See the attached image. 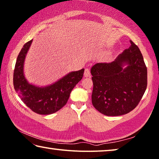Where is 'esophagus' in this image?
Here are the masks:
<instances>
[{"mask_svg": "<svg viewBox=\"0 0 159 159\" xmlns=\"http://www.w3.org/2000/svg\"><path fill=\"white\" fill-rule=\"evenodd\" d=\"M91 75V71L89 68H86L84 71V76L85 77H89Z\"/></svg>", "mask_w": 159, "mask_h": 159, "instance_id": "esophagus-1", "label": "esophagus"}]
</instances>
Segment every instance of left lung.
Wrapping results in <instances>:
<instances>
[{"instance_id":"1","label":"left lung","mask_w":159,"mask_h":159,"mask_svg":"<svg viewBox=\"0 0 159 159\" xmlns=\"http://www.w3.org/2000/svg\"><path fill=\"white\" fill-rule=\"evenodd\" d=\"M130 43L114 61L99 62L91 69L92 104L104 115L129 113L138 106L146 91L147 68L138 47L132 41Z\"/></svg>"}]
</instances>
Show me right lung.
Returning <instances> with one entry per match:
<instances>
[{"label":"right lung","mask_w":159,"mask_h":159,"mask_svg":"<svg viewBox=\"0 0 159 159\" xmlns=\"http://www.w3.org/2000/svg\"><path fill=\"white\" fill-rule=\"evenodd\" d=\"M32 39L24 44L18 55L13 71V86L21 101L39 115L56 112L66 104L71 91L82 79L84 69L70 72L54 84L39 87L29 84L24 75V62Z\"/></svg>","instance_id":"1"}]
</instances>
